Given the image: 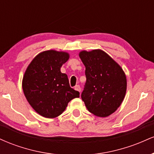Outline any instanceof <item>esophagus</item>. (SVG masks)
<instances>
[{
	"label": "esophagus",
	"instance_id": "34e87169",
	"mask_svg": "<svg viewBox=\"0 0 154 154\" xmlns=\"http://www.w3.org/2000/svg\"><path fill=\"white\" fill-rule=\"evenodd\" d=\"M75 89L76 90V91H79V92L81 91V88H80V86L79 85H77L75 86Z\"/></svg>",
	"mask_w": 154,
	"mask_h": 154
}]
</instances>
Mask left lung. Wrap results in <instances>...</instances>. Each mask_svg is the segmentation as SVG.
Listing matches in <instances>:
<instances>
[{
  "label": "left lung",
  "instance_id": "left-lung-1",
  "mask_svg": "<svg viewBox=\"0 0 154 154\" xmlns=\"http://www.w3.org/2000/svg\"><path fill=\"white\" fill-rule=\"evenodd\" d=\"M79 57L85 66L86 77L82 100L94 115L109 116L119 107L126 93L127 79L122 69L101 50L83 51Z\"/></svg>",
  "mask_w": 154,
  "mask_h": 154
}]
</instances>
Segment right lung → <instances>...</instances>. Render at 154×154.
I'll list each match as a JSON object with an SVG mask.
<instances>
[{"label": "right lung", "instance_id": "obj_1", "mask_svg": "<svg viewBox=\"0 0 154 154\" xmlns=\"http://www.w3.org/2000/svg\"><path fill=\"white\" fill-rule=\"evenodd\" d=\"M69 56L65 52L44 51L32 61L24 73V95L35 111L44 117L59 116L70 100L79 97V92L70 87L67 75L60 70Z\"/></svg>", "mask_w": 154, "mask_h": 154}]
</instances>
